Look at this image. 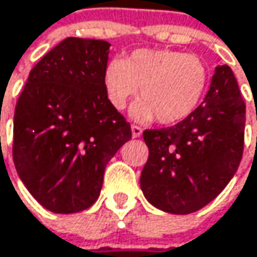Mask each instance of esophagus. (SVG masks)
<instances>
[{"instance_id": "esophagus-1", "label": "esophagus", "mask_w": 257, "mask_h": 257, "mask_svg": "<svg viewBox=\"0 0 257 257\" xmlns=\"http://www.w3.org/2000/svg\"><path fill=\"white\" fill-rule=\"evenodd\" d=\"M131 131H133V137L134 139H139V137H142V134H143V130L140 126H137V124H133L131 126Z\"/></svg>"}]
</instances>
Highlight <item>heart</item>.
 Here are the masks:
<instances>
[{
    "instance_id": "b5f03b06",
    "label": "heart",
    "mask_w": 257,
    "mask_h": 257,
    "mask_svg": "<svg viewBox=\"0 0 257 257\" xmlns=\"http://www.w3.org/2000/svg\"><path fill=\"white\" fill-rule=\"evenodd\" d=\"M208 84L205 63L191 54L173 49H137L124 60H111L103 72L109 103L126 108L139 94L131 115L139 121L155 117L163 124L187 118L200 103Z\"/></svg>"
}]
</instances>
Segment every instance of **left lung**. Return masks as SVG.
Here are the masks:
<instances>
[{"instance_id":"left-lung-1","label":"left lung","mask_w":257,"mask_h":257,"mask_svg":"<svg viewBox=\"0 0 257 257\" xmlns=\"http://www.w3.org/2000/svg\"><path fill=\"white\" fill-rule=\"evenodd\" d=\"M245 103L227 64L218 66L203 102L182 121L146 130L149 158L140 187L155 208L191 214L212 202L238 170Z\"/></svg>"}]
</instances>
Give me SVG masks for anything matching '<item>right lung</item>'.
<instances>
[{
	"label": "right lung",
	"instance_id": "1",
	"mask_svg": "<svg viewBox=\"0 0 257 257\" xmlns=\"http://www.w3.org/2000/svg\"><path fill=\"white\" fill-rule=\"evenodd\" d=\"M109 46L105 40L64 39L31 69L18 99L15 167L31 196L51 212L90 208L108 161L133 136L105 93Z\"/></svg>",
	"mask_w": 257,
	"mask_h": 257
}]
</instances>
